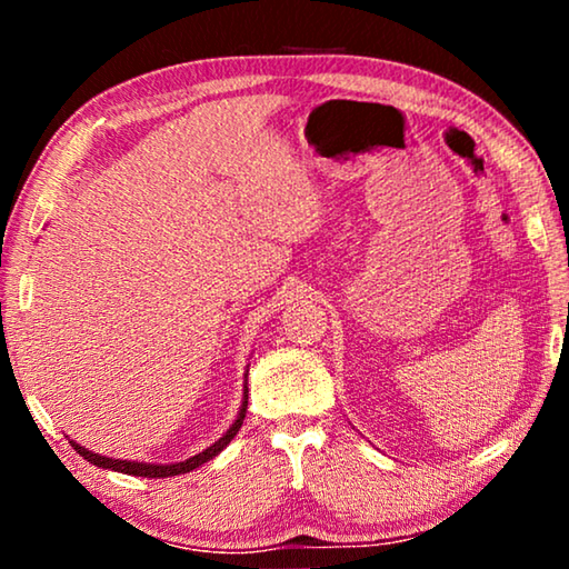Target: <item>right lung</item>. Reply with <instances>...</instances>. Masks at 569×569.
I'll list each match as a JSON object with an SVG mask.
<instances>
[{
  "label": "right lung",
  "instance_id": "right-lung-1",
  "mask_svg": "<svg viewBox=\"0 0 569 569\" xmlns=\"http://www.w3.org/2000/svg\"><path fill=\"white\" fill-rule=\"evenodd\" d=\"M246 409H248V387L243 389V407H240V413L238 419L233 421V427H230L223 437H220L213 447H208L206 451H200V455L190 457L186 461H178V465H146V461H128V459H110V457H100L94 455V451L84 449L80 445H74V441H70V445L74 447V451L80 457H84L90 461V465L94 467H102V469H112V471H122V475H132V477H152V479H160V477H176V475H186V471H192L200 465H206V461H210L213 457H218L220 451H223L230 439H233L238 435V429L243 427V419H246Z\"/></svg>",
  "mask_w": 569,
  "mask_h": 569
}]
</instances>
